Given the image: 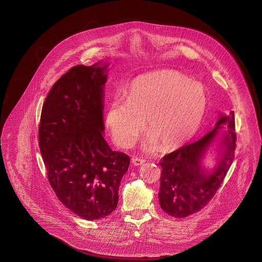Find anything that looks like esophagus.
<instances>
[{
  "mask_svg": "<svg viewBox=\"0 0 262 262\" xmlns=\"http://www.w3.org/2000/svg\"><path fill=\"white\" fill-rule=\"evenodd\" d=\"M132 163H133L135 166H141L142 164L145 163V160H144V159H140V158H135V159H133Z\"/></svg>",
  "mask_w": 262,
  "mask_h": 262,
  "instance_id": "esophagus-1",
  "label": "esophagus"
}]
</instances>
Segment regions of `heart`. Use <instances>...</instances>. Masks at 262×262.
I'll list each match as a JSON object with an SVG mask.
<instances>
[{"mask_svg":"<svg viewBox=\"0 0 262 262\" xmlns=\"http://www.w3.org/2000/svg\"><path fill=\"white\" fill-rule=\"evenodd\" d=\"M206 107L207 95L200 83L177 71H157L137 79L127 98L110 102L105 124L114 143L128 148L143 132L146 119V146L171 150L195 136Z\"/></svg>","mask_w":262,"mask_h":262,"instance_id":"obj_1","label":"heart"}]
</instances>
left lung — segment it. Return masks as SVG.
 <instances>
[{
    "label": "left lung",
    "mask_w": 262,
    "mask_h": 262,
    "mask_svg": "<svg viewBox=\"0 0 262 262\" xmlns=\"http://www.w3.org/2000/svg\"><path fill=\"white\" fill-rule=\"evenodd\" d=\"M223 123L229 125L222 140L224 152L215 170L208 172L201 167V161ZM235 142L234 112L231 111L228 116H221L215 127L201 139L166 155L160 163L162 175L159 200L162 209L174 217H185L206 206L234 160Z\"/></svg>",
    "instance_id": "left-lung-1"
}]
</instances>
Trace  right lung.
<instances>
[{
  "mask_svg": "<svg viewBox=\"0 0 262 262\" xmlns=\"http://www.w3.org/2000/svg\"><path fill=\"white\" fill-rule=\"evenodd\" d=\"M106 64L77 65L53 85L41 111L39 148L58 199L85 220H99L117 207L129 157L103 139Z\"/></svg>",
  "mask_w": 262,
  "mask_h": 262,
  "instance_id": "right-lung-1",
  "label": "right lung"
}]
</instances>
